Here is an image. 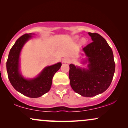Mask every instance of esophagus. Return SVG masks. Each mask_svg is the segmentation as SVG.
I'll return each mask as SVG.
<instances>
[{
  "label": "esophagus",
  "instance_id": "obj_1",
  "mask_svg": "<svg viewBox=\"0 0 128 128\" xmlns=\"http://www.w3.org/2000/svg\"><path fill=\"white\" fill-rule=\"evenodd\" d=\"M62 62L64 63H69L70 62V59L68 57H66L62 60Z\"/></svg>",
  "mask_w": 128,
  "mask_h": 128
}]
</instances>
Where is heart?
Listing matches in <instances>:
<instances>
[{"mask_svg":"<svg viewBox=\"0 0 128 128\" xmlns=\"http://www.w3.org/2000/svg\"><path fill=\"white\" fill-rule=\"evenodd\" d=\"M78 38H79L78 36H76L75 37H74V39H75V40H78ZM80 42H81L82 44H84L85 42H86V40H85L84 38L81 39V40H80Z\"/></svg>","mask_w":128,"mask_h":128,"instance_id":"b5f03b06","label":"heart"}]
</instances>
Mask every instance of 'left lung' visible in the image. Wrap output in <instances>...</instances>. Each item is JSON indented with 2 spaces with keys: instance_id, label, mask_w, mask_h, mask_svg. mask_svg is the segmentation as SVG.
Here are the masks:
<instances>
[{
  "instance_id": "obj_1",
  "label": "left lung",
  "mask_w": 128,
  "mask_h": 128,
  "mask_svg": "<svg viewBox=\"0 0 128 128\" xmlns=\"http://www.w3.org/2000/svg\"><path fill=\"white\" fill-rule=\"evenodd\" d=\"M92 41L83 48L87 68L70 64L69 79L72 89L84 97L95 96L109 87L115 72L112 50L100 35L88 32Z\"/></svg>"
}]
</instances>
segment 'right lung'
<instances>
[{"mask_svg":"<svg viewBox=\"0 0 128 128\" xmlns=\"http://www.w3.org/2000/svg\"><path fill=\"white\" fill-rule=\"evenodd\" d=\"M33 34H26L16 41L9 53L6 70L10 82L17 92L29 98H36L50 90L53 77L62 64L58 62L47 66L34 78L26 79L23 77L20 70V52L23 46L31 38Z\"/></svg>","mask_w":128,"mask_h":128,"instance_id":"obj_1","label":"right lung"}]
</instances>
